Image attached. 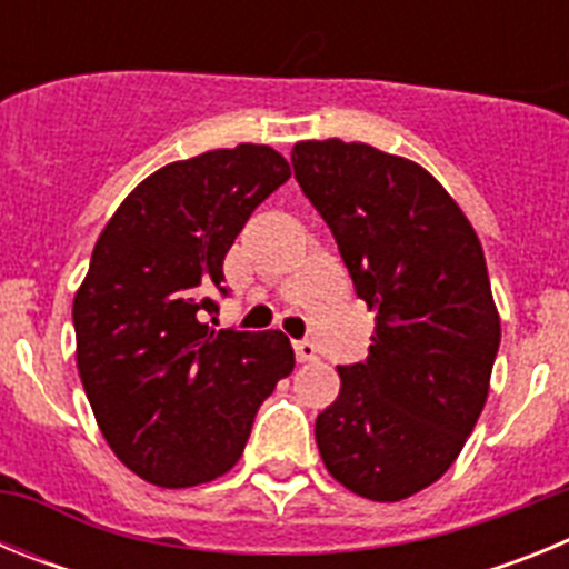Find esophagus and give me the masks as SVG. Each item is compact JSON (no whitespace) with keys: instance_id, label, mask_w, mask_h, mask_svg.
Here are the masks:
<instances>
[{"instance_id":"1","label":"esophagus","mask_w":569,"mask_h":569,"mask_svg":"<svg viewBox=\"0 0 569 569\" xmlns=\"http://www.w3.org/2000/svg\"><path fill=\"white\" fill-rule=\"evenodd\" d=\"M293 350H296V361H301V365H305V361H316L319 359V350H316V345L313 341H293Z\"/></svg>"}]
</instances>
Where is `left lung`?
Wrapping results in <instances>:
<instances>
[{"label": "left lung", "mask_w": 569, "mask_h": 569, "mask_svg": "<svg viewBox=\"0 0 569 569\" xmlns=\"http://www.w3.org/2000/svg\"><path fill=\"white\" fill-rule=\"evenodd\" d=\"M290 162L376 313L367 361L339 367L316 445L350 492L401 501L450 470L490 393L501 319L485 250L453 196L405 156L310 139Z\"/></svg>", "instance_id": "1"}]
</instances>
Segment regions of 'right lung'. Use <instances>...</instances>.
<instances>
[{
    "label": "right lung",
    "mask_w": 569,
    "mask_h": 569,
    "mask_svg": "<svg viewBox=\"0 0 569 569\" xmlns=\"http://www.w3.org/2000/svg\"><path fill=\"white\" fill-rule=\"evenodd\" d=\"M290 164L268 144L170 162L128 193L73 296L77 367L104 441L159 487L213 481L239 461L261 401L293 373L279 330H216L230 244Z\"/></svg>",
    "instance_id": "right-lung-1"
}]
</instances>
